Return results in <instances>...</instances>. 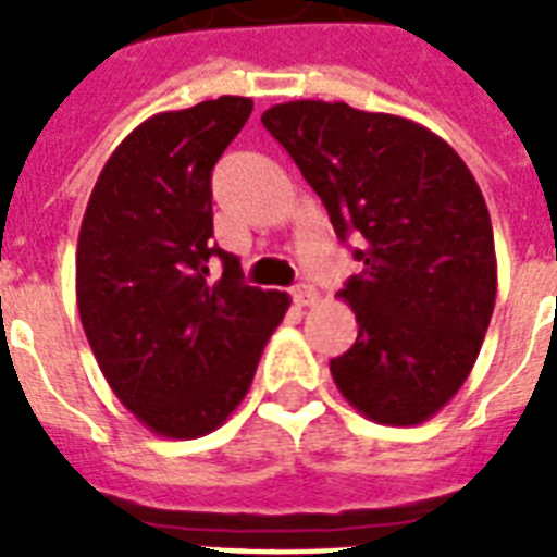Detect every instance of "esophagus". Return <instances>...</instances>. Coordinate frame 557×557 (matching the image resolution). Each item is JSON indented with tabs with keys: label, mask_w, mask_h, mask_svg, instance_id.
Here are the masks:
<instances>
[{
	"label": "esophagus",
	"mask_w": 557,
	"mask_h": 557,
	"mask_svg": "<svg viewBox=\"0 0 557 557\" xmlns=\"http://www.w3.org/2000/svg\"><path fill=\"white\" fill-rule=\"evenodd\" d=\"M292 297H295L297 306H314L318 304V292H314L312 286H295L292 288Z\"/></svg>",
	"instance_id": "esophagus-1"
}]
</instances>
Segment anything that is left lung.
<instances>
[{
  "instance_id": "8db88e82",
  "label": "left lung",
  "mask_w": 557,
  "mask_h": 557,
  "mask_svg": "<svg viewBox=\"0 0 557 557\" xmlns=\"http://www.w3.org/2000/svg\"><path fill=\"white\" fill-rule=\"evenodd\" d=\"M262 126L321 196L335 234L364 262L341 288L356 344L332 379L379 424L440 413L474 367L497 297L492 216L480 185L428 126L326 100H288Z\"/></svg>"
}]
</instances>
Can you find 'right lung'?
<instances>
[{
	"mask_svg": "<svg viewBox=\"0 0 557 557\" xmlns=\"http://www.w3.org/2000/svg\"><path fill=\"white\" fill-rule=\"evenodd\" d=\"M251 109L222 95L147 117L109 156L83 213V332L121 405L168 440L205 436L234 413L292 304L245 286L239 260L210 239V173Z\"/></svg>",
	"mask_w": 557,
	"mask_h": 557,
	"instance_id": "obj_1",
	"label": "right lung"
}]
</instances>
